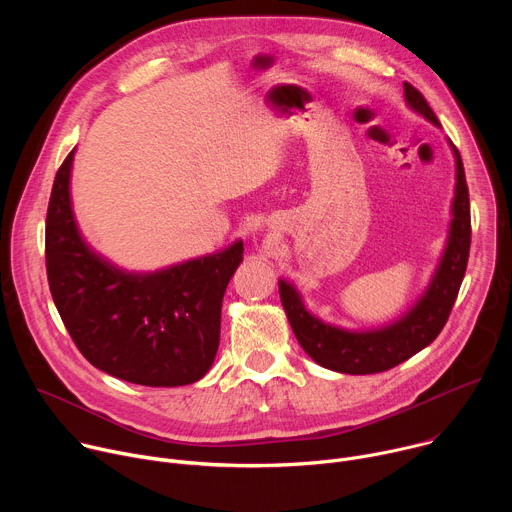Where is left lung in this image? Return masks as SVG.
<instances>
[{
    "label": "left lung",
    "mask_w": 512,
    "mask_h": 512,
    "mask_svg": "<svg viewBox=\"0 0 512 512\" xmlns=\"http://www.w3.org/2000/svg\"><path fill=\"white\" fill-rule=\"evenodd\" d=\"M405 99L411 109L421 113L427 121L440 127L435 113L425 97L409 83H405ZM456 156V194L452 204V225L448 247L440 265L421 300L397 322L369 332H350L324 324L312 316L294 285L279 279V298L287 320L302 348L322 367L346 375H373L389 371L405 362L427 344L446 326L458 291L466 273L472 227H470V196L460 152Z\"/></svg>",
    "instance_id": "left-lung-1"
}]
</instances>
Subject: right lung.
<instances>
[{"label":"right lung","mask_w":512,"mask_h":512,"mask_svg":"<svg viewBox=\"0 0 512 512\" xmlns=\"http://www.w3.org/2000/svg\"><path fill=\"white\" fill-rule=\"evenodd\" d=\"M72 156L56 172L46 212L48 285L72 342L93 367L127 383H196L218 350L223 298L243 241L156 273H125L95 255L77 229Z\"/></svg>","instance_id":"obj_1"}]
</instances>
